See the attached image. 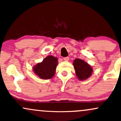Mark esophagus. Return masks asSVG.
Instances as JSON below:
<instances>
[{"mask_svg":"<svg viewBox=\"0 0 121 121\" xmlns=\"http://www.w3.org/2000/svg\"><path fill=\"white\" fill-rule=\"evenodd\" d=\"M63 59H64V60L65 61H68L69 60V57H64V58H63Z\"/></svg>","mask_w":121,"mask_h":121,"instance_id":"34e87169","label":"esophagus"}]
</instances>
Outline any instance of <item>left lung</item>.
Masks as SVG:
<instances>
[{
	"instance_id": "obj_1",
	"label": "left lung",
	"mask_w": 121,
	"mask_h": 121,
	"mask_svg": "<svg viewBox=\"0 0 121 121\" xmlns=\"http://www.w3.org/2000/svg\"><path fill=\"white\" fill-rule=\"evenodd\" d=\"M76 75L79 80H85L89 78L92 73V68L87 63L79 58H76L73 63Z\"/></svg>"
}]
</instances>
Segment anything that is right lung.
Wrapping results in <instances>:
<instances>
[{
	"instance_id": "right-lung-1",
	"label": "right lung",
	"mask_w": 121,
	"mask_h": 121,
	"mask_svg": "<svg viewBox=\"0 0 121 121\" xmlns=\"http://www.w3.org/2000/svg\"><path fill=\"white\" fill-rule=\"evenodd\" d=\"M58 60L56 57L48 56L42 63H38L34 67L33 70L36 75L42 79L52 78L55 73Z\"/></svg>"
}]
</instances>
